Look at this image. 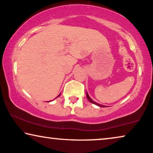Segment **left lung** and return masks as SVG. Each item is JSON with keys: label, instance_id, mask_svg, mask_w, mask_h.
Wrapping results in <instances>:
<instances>
[{"label": "left lung", "instance_id": "1", "mask_svg": "<svg viewBox=\"0 0 153 153\" xmlns=\"http://www.w3.org/2000/svg\"><path fill=\"white\" fill-rule=\"evenodd\" d=\"M87 93V99H88V100L90 101L91 103H94V104H95V105H99V106H100V107H105L104 105H101V104H99V103H96L95 101H94L92 99H91L90 97H89V96L88 95V94H87V92H86Z\"/></svg>", "mask_w": 153, "mask_h": 153}]
</instances>
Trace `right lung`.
I'll return each instance as SVG.
<instances>
[{
    "label": "right lung",
    "mask_w": 153,
    "mask_h": 153,
    "mask_svg": "<svg viewBox=\"0 0 153 153\" xmlns=\"http://www.w3.org/2000/svg\"><path fill=\"white\" fill-rule=\"evenodd\" d=\"M59 96H60V94H59V96H58V97H59Z\"/></svg>",
    "instance_id": "add662e5"
}]
</instances>
